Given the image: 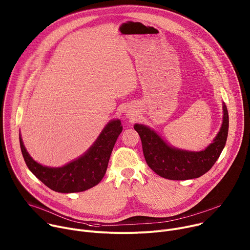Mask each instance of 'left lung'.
<instances>
[{"label":"left lung","mask_w":250,"mask_h":250,"mask_svg":"<svg viewBox=\"0 0 250 250\" xmlns=\"http://www.w3.org/2000/svg\"><path fill=\"white\" fill-rule=\"evenodd\" d=\"M224 121L216 138L205 150L192 152L167 146L149 127L135 125L147 165L159 176L169 180H188L207 173L220 157L228 138L229 113L224 103Z\"/></svg>","instance_id":"left-lung-1"}]
</instances>
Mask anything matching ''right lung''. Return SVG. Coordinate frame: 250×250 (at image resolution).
Segmentation results:
<instances>
[{
  "mask_svg": "<svg viewBox=\"0 0 250 250\" xmlns=\"http://www.w3.org/2000/svg\"><path fill=\"white\" fill-rule=\"evenodd\" d=\"M119 120L110 122L93 146L80 158L60 168H49L34 161L27 153L22 140L20 145L26 166L45 186L59 193L86 191L103 179L116 141L123 130Z\"/></svg>",
  "mask_w": 250,
  "mask_h": 250,
  "instance_id": "right-lung-1",
  "label": "right lung"
}]
</instances>
